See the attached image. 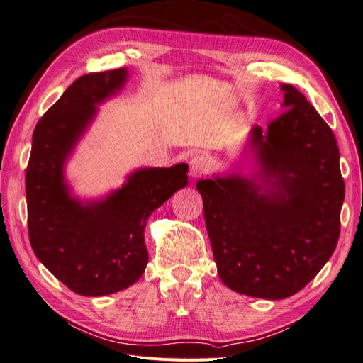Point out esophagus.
I'll use <instances>...</instances> for the list:
<instances>
[{
  "label": "esophagus",
  "instance_id": "34e87169",
  "mask_svg": "<svg viewBox=\"0 0 363 363\" xmlns=\"http://www.w3.org/2000/svg\"><path fill=\"white\" fill-rule=\"evenodd\" d=\"M207 159L201 155H196L191 159V175L195 179L201 177V175L206 174V169H207Z\"/></svg>",
  "mask_w": 363,
  "mask_h": 363
}]
</instances>
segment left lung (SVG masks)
<instances>
[{
  "mask_svg": "<svg viewBox=\"0 0 363 363\" xmlns=\"http://www.w3.org/2000/svg\"><path fill=\"white\" fill-rule=\"evenodd\" d=\"M281 89L286 111L267 135L252 128L265 186L238 175L196 183L219 277L268 300L296 294L330 259L345 195L332 128L296 87Z\"/></svg>",
  "mask_w": 363,
  "mask_h": 363,
  "instance_id": "obj_1",
  "label": "left lung"
}]
</instances>
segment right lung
Here are the masks:
<instances>
[{"instance_id": "right-lung-1", "label": "right lung", "mask_w": 363, "mask_h": 363, "mask_svg": "<svg viewBox=\"0 0 363 363\" xmlns=\"http://www.w3.org/2000/svg\"><path fill=\"white\" fill-rule=\"evenodd\" d=\"M127 69L86 74L45 112L33 133L26 172L30 244L52 276L72 292L100 296L128 288L148 263V216L188 184V164L135 172L106 201L82 206L69 199L62 167L89 124L95 104L113 95Z\"/></svg>"}]
</instances>
